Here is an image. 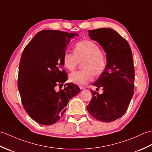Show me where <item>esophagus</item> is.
<instances>
[{"instance_id":"obj_1","label":"esophagus","mask_w":152,"mask_h":152,"mask_svg":"<svg viewBox=\"0 0 152 152\" xmlns=\"http://www.w3.org/2000/svg\"><path fill=\"white\" fill-rule=\"evenodd\" d=\"M86 88V87H84V86H80V89H81V90H83V89H85Z\"/></svg>"}]
</instances>
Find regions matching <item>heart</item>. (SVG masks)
<instances>
[{"label":"heart","instance_id":"obj_1","mask_svg":"<svg viewBox=\"0 0 152 152\" xmlns=\"http://www.w3.org/2000/svg\"><path fill=\"white\" fill-rule=\"evenodd\" d=\"M82 61L83 70L76 71L69 75L70 82L78 86H84L92 82L94 74L101 75L106 65V59L101 48L91 40L80 41L75 45L74 53L66 51L63 54V66L69 71L75 70L79 62Z\"/></svg>","mask_w":152,"mask_h":152}]
</instances>
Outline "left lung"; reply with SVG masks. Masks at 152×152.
<instances>
[{"label":"left lung","instance_id":"left-lung-1","mask_svg":"<svg viewBox=\"0 0 152 152\" xmlns=\"http://www.w3.org/2000/svg\"><path fill=\"white\" fill-rule=\"evenodd\" d=\"M89 37L100 44L106 53V68L93 83V98L87 109L93 118L102 122L115 121L124 115L134 93V69L129 44L115 30L101 28L89 30Z\"/></svg>","mask_w":152,"mask_h":152}]
</instances>
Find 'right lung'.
<instances>
[{
    "instance_id": "obj_1",
    "label": "right lung",
    "mask_w": 152,
    "mask_h": 152,
    "mask_svg": "<svg viewBox=\"0 0 152 152\" xmlns=\"http://www.w3.org/2000/svg\"><path fill=\"white\" fill-rule=\"evenodd\" d=\"M76 36L78 34L42 31L22 53L18 82L21 102L28 115L41 125H50L59 121L69 100L80 91L72 83H66L63 89L56 90V86H63L67 80L63 56Z\"/></svg>"
}]
</instances>
